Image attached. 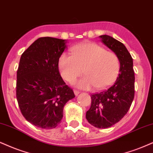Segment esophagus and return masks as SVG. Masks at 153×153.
<instances>
[{
	"label": "esophagus",
	"instance_id": "34e87169",
	"mask_svg": "<svg viewBox=\"0 0 153 153\" xmlns=\"http://www.w3.org/2000/svg\"><path fill=\"white\" fill-rule=\"evenodd\" d=\"M74 94H75V95H76V96H77V95H78V94H79V93H80V92H79V91H77V90H74Z\"/></svg>",
	"mask_w": 153,
	"mask_h": 153
}]
</instances>
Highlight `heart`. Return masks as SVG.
Wrapping results in <instances>:
<instances>
[{"instance_id":"b5f03b06","label":"heart","mask_w":153,"mask_h":153,"mask_svg":"<svg viewBox=\"0 0 153 153\" xmlns=\"http://www.w3.org/2000/svg\"><path fill=\"white\" fill-rule=\"evenodd\" d=\"M72 55L62 54L59 59V73L68 82H73L83 73L86 76L76 85L84 89L96 86L103 89L114 84L120 71V60L114 52L94 42H84L71 48Z\"/></svg>"}]
</instances>
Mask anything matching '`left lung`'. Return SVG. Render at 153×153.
<instances>
[{
    "instance_id": "left-lung-1",
    "label": "left lung",
    "mask_w": 153,
    "mask_h": 153,
    "mask_svg": "<svg viewBox=\"0 0 153 153\" xmlns=\"http://www.w3.org/2000/svg\"><path fill=\"white\" fill-rule=\"evenodd\" d=\"M99 37L119 58L120 73L108 89L91 96V107L86 118L97 128H107L120 121L128 111L134 99L135 74L133 58L125 45L108 35Z\"/></svg>"
}]
</instances>
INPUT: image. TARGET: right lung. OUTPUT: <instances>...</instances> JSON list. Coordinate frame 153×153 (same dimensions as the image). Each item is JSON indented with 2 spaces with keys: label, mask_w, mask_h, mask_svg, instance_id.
Wrapping results in <instances>:
<instances>
[{
  "label": "right lung",
  "mask_w": 153,
  "mask_h": 153,
  "mask_svg": "<svg viewBox=\"0 0 153 153\" xmlns=\"http://www.w3.org/2000/svg\"><path fill=\"white\" fill-rule=\"evenodd\" d=\"M66 43V39L40 37L20 57L17 101L25 118L41 128H56L62 119L66 103L75 97L62 79L58 67Z\"/></svg>",
  "instance_id": "1"
}]
</instances>
